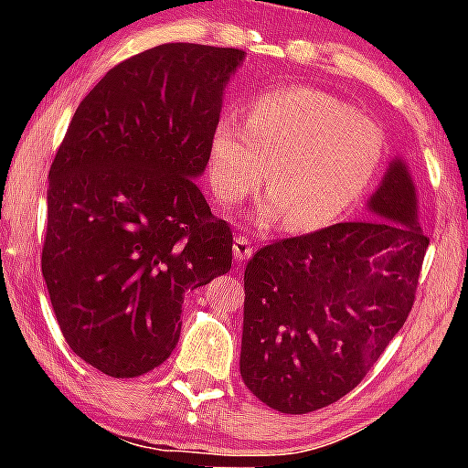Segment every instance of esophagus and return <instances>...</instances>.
I'll return each instance as SVG.
<instances>
[{
	"label": "esophagus",
	"instance_id": "34e87169",
	"mask_svg": "<svg viewBox=\"0 0 468 468\" xmlns=\"http://www.w3.org/2000/svg\"><path fill=\"white\" fill-rule=\"evenodd\" d=\"M234 260L236 261H245L253 255V247H251V240L245 239V236H236L234 239Z\"/></svg>",
	"mask_w": 468,
	"mask_h": 468
}]
</instances>
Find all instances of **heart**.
I'll return each mask as SVG.
<instances>
[{
	"instance_id": "b5f03b06",
	"label": "heart",
	"mask_w": 468,
	"mask_h": 468,
	"mask_svg": "<svg viewBox=\"0 0 468 468\" xmlns=\"http://www.w3.org/2000/svg\"><path fill=\"white\" fill-rule=\"evenodd\" d=\"M386 155V133L335 95L287 87L253 100L247 125L221 117L208 143V175L221 202H240L266 177L260 217L313 232L349 213Z\"/></svg>"
}]
</instances>
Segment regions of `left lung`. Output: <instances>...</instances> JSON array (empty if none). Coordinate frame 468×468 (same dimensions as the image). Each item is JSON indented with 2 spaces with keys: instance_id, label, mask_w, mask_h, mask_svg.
<instances>
[{
  "instance_id": "1",
  "label": "left lung",
  "mask_w": 468,
  "mask_h": 468,
  "mask_svg": "<svg viewBox=\"0 0 468 468\" xmlns=\"http://www.w3.org/2000/svg\"><path fill=\"white\" fill-rule=\"evenodd\" d=\"M364 217L249 260L240 375L281 413L343 399L407 322L431 240L405 159H389Z\"/></svg>"
}]
</instances>
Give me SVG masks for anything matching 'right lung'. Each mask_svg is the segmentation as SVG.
I'll return each instance as SVG.
<instances>
[{
    "label": "right lung",
    "mask_w": 468,
    "mask_h": 468,
    "mask_svg": "<svg viewBox=\"0 0 468 468\" xmlns=\"http://www.w3.org/2000/svg\"><path fill=\"white\" fill-rule=\"evenodd\" d=\"M245 57L187 42L130 57L85 95L50 165V304L74 354L114 379L168 360L185 292L232 268L196 178Z\"/></svg>",
    "instance_id": "obj_1"
}]
</instances>
